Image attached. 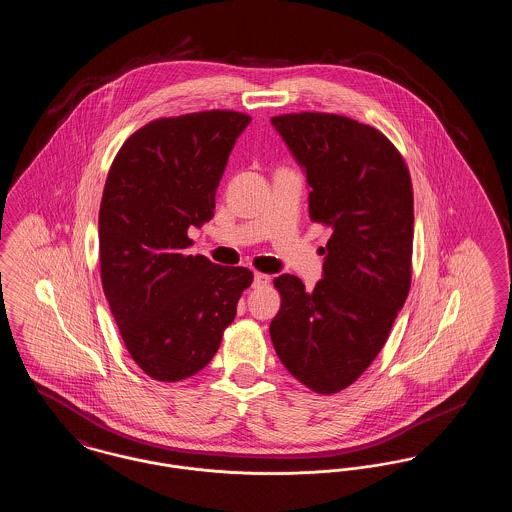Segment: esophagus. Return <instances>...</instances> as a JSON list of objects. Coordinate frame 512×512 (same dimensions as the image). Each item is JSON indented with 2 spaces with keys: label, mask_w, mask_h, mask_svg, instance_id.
<instances>
[{
  "label": "esophagus",
  "mask_w": 512,
  "mask_h": 512,
  "mask_svg": "<svg viewBox=\"0 0 512 512\" xmlns=\"http://www.w3.org/2000/svg\"><path fill=\"white\" fill-rule=\"evenodd\" d=\"M270 282V276L267 274H261V272H255L253 274V288H263Z\"/></svg>",
  "instance_id": "34e87169"
}]
</instances>
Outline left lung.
<instances>
[{"label":"left lung","instance_id":"1","mask_svg":"<svg viewBox=\"0 0 512 512\" xmlns=\"http://www.w3.org/2000/svg\"><path fill=\"white\" fill-rule=\"evenodd\" d=\"M309 186V215L330 226L315 290L274 278L282 307L270 340L282 365L317 393L351 386L376 359L411 288L413 186L390 140L328 113L272 117Z\"/></svg>","mask_w":512,"mask_h":512}]
</instances>
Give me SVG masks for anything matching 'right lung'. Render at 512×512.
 Instances as JSON below:
<instances>
[{"mask_svg":"<svg viewBox=\"0 0 512 512\" xmlns=\"http://www.w3.org/2000/svg\"><path fill=\"white\" fill-rule=\"evenodd\" d=\"M251 117L203 111L149 122L122 144L99 207L103 292L147 376L178 382L209 365L253 272L186 255L215 215L230 151Z\"/></svg>","mask_w":512,"mask_h":512,"instance_id":"right-lung-1","label":"right lung"}]
</instances>
